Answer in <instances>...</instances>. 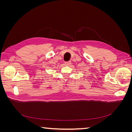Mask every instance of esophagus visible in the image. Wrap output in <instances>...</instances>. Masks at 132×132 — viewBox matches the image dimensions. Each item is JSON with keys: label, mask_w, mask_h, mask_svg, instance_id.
<instances>
[{"label": "esophagus", "mask_w": 132, "mask_h": 132, "mask_svg": "<svg viewBox=\"0 0 132 132\" xmlns=\"http://www.w3.org/2000/svg\"><path fill=\"white\" fill-rule=\"evenodd\" d=\"M70 64H71V61H68V62H65V65H70Z\"/></svg>", "instance_id": "1"}]
</instances>
